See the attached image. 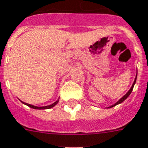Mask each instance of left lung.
<instances>
[{
	"label": "left lung",
	"mask_w": 148,
	"mask_h": 148,
	"mask_svg": "<svg viewBox=\"0 0 148 148\" xmlns=\"http://www.w3.org/2000/svg\"><path fill=\"white\" fill-rule=\"evenodd\" d=\"M136 77H137V70H136V77H135V79H134V81H133V85H132V86H131V87H130V89L129 90L128 92H127V93H126V94H125V95H124V96L122 97L119 100V101H118L117 102H115V104H112V105H111V106H109V107H107V108H112V107H115V105H117V104H121L122 102L124 101H125V100L126 99V98H127V97H128L130 96V94H131V93H132V91H133V86H134V85H135V83H136Z\"/></svg>",
	"instance_id": "8db88e82"
}]
</instances>
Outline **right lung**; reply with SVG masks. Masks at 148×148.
Masks as SVG:
<instances>
[{
  "instance_id": "1",
  "label": "right lung",
  "mask_w": 148,
  "mask_h": 148,
  "mask_svg": "<svg viewBox=\"0 0 148 148\" xmlns=\"http://www.w3.org/2000/svg\"><path fill=\"white\" fill-rule=\"evenodd\" d=\"M58 101H59V99H58L56 101L54 102V103H53V104H50V105H47V106H43V107H38V106H34V105H33V104H27V103H25V102L22 101L24 104H25V105H27V106H29V108H33V109H49V108H51L54 107L56 104L58 103Z\"/></svg>"
}]
</instances>
